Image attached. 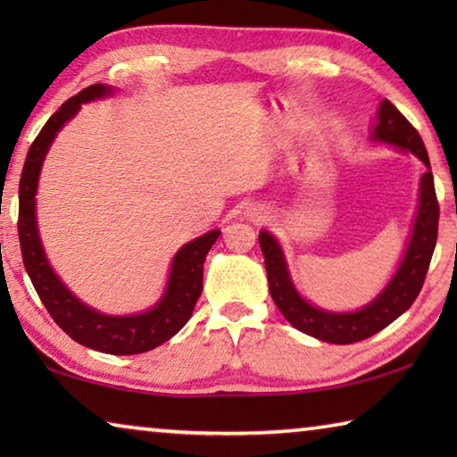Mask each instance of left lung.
<instances>
[{"instance_id":"obj_1","label":"left lung","mask_w":457,"mask_h":457,"mask_svg":"<svg viewBox=\"0 0 457 457\" xmlns=\"http://www.w3.org/2000/svg\"><path fill=\"white\" fill-rule=\"evenodd\" d=\"M370 138L395 145L405 153H413L428 167L421 175L420 207H417L413 234L407 244L405 256L401 260L395 276L391 278V282L386 284V288L378 294L373 303L357 312H328L306 303L290 280L282 247L278 245L272 234L260 231V247L262 253H264L270 294H272L276 306L280 308L284 319L294 328L324 340V343H359V340H365L385 327H389L420 296L433 250H436L439 204L436 185H433L429 157L420 133L389 100H383L381 106H378L377 125Z\"/></svg>"}]
</instances>
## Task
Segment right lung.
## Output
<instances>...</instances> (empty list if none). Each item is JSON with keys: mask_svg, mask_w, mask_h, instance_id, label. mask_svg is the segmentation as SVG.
<instances>
[{"mask_svg": "<svg viewBox=\"0 0 457 457\" xmlns=\"http://www.w3.org/2000/svg\"><path fill=\"white\" fill-rule=\"evenodd\" d=\"M112 88L104 84H92L80 90L79 95L68 98L56 112L46 122L40 135L36 137L28 151L24 171L20 179V215L18 236L21 258H24L26 272L40 296L46 311L50 312L54 322L88 349L108 354H138L163 345L165 340L177 335L185 322L191 319L193 308L204 290V262L207 252L212 250L215 239L221 231H207L193 242L185 244L175 253L171 272L163 298L151 311L133 316H111L103 314L82 304L72 292L60 282L48 264L44 247L37 234L36 223V189L40 179V169L46 153L64 122L71 120L80 111L84 103L111 95Z\"/></svg>", "mask_w": 457, "mask_h": 457, "instance_id": "right-lung-1", "label": "right lung"}]
</instances>
